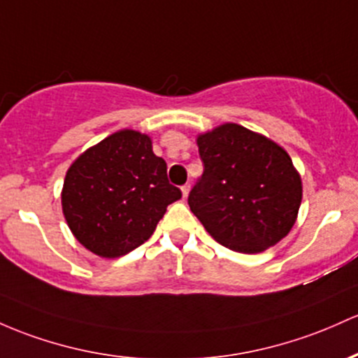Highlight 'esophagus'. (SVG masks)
<instances>
[{"instance_id": "esophagus-1", "label": "esophagus", "mask_w": 358, "mask_h": 358, "mask_svg": "<svg viewBox=\"0 0 358 358\" xmlns=\"http://www.w3.org/2000/svg\"><path fill=\"white\" fill-rule=\"evenodd\" d=\"M188 192H190V183H185V185L182 187V194H183V197H188Z\"/></svg>"}]
</instances>
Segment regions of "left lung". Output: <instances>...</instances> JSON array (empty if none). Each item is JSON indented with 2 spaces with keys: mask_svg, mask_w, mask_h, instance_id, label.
Here are the masks:
<instances>
[{
  "mask_svg": "<svg viewBox=\"0 0 358 358\" xmlns=\"http://www.w3.org/2000/svg\"><path fill=\"white\" fill-rule=\"evenodd\" d=\"M203 173L188 195L190 210L226 248L260 253L289 234L302 183L284 148L238 124L197 137Z\"/></svg>",
  "mask_w": 358,
  "mask_h": 358,
  "instance_id": "8db88e82",
  "label": "left lung"
}]
</instances>
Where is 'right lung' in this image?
<instances>
[{"mask_svg": "<svg viewBox=\"0 0 358 358\" xmlns=\"http://www.w3.org/2000/svg\"><path fill=\"white\" fill-rule=\"evenodd\" d=\"M180 197L151 137L132 129L86 149L69 166L61 194L71 233L103 258H119L148 241Z\"/></svg>", "mask_w": 358, "mask_h": 358, "instance_id": "right-lung-1", "label": "right lung"}]
</instances>
